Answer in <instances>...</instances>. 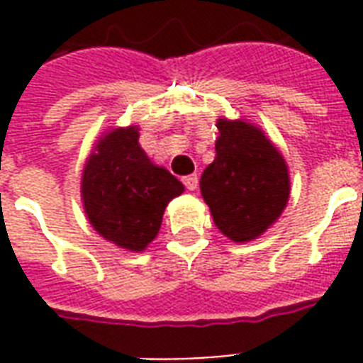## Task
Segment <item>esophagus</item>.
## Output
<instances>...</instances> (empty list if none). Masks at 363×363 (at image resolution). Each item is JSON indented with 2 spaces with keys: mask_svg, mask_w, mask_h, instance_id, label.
<instances>
[{
  "mask_svg": "<svg viewBox=\"0 0 363 363\" xmlns=\"http://www.w3.org/2000/svg\"><path fill=\"white\" fill-rule=\"evenodd\" d=\"M182 182H184V186L192 192V190H196L198 188V175H188L182 179Z\"/></svg>",
  "mask_w": 363,
  "mask_h": 363,
  "instance_id": "obj_1",
  "label": "esophagus"
}]
</instances>
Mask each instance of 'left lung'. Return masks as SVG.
Returning <instances> with one entry per match:
<instances>
[{
	"instance_id": "1",
	"label": "left lung",
	"mask_w": 363,
	"mask_h": 363,
	"mask_svg": "<svg viewBox=\"0 0 363 363\" xmlns=\"http://www.w3.org/2000/svg\"><path fill=\"white\" fill-rule=\"evenodd\" d=\"M217 156L200 179L213 223L236 243L261 238L280 218L291 192L289 169L261 127L247 120H217Z\"/></svg>"
}]
</instances>
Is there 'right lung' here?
Wrapping results in <instances>:
<instances>
[{
    "label": "right lung",
    "instance_id": "add662e5",
    "mask_svg": "<svg viewBox=\"0 0 363 363\" xmlns=\"http://www.w3.org/2000/svg\"><path fill=\"white\" fill-rule=\"evenodd\" d=\"M79 192L96 234L140 253L154 242L165 207L184 186L146 156L138 145V125H127L99 137L83 165Z\"/></svg>",
    "mask_w": 363,
    "mask_h": 363
}]
</instances>
